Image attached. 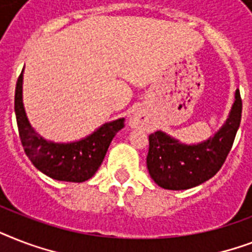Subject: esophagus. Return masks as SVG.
I'll return each instance as SVG.
<instances>
[{
	"instance_id": "esophagus-1",
	"label": "esophagus",
	"mask_w": 252,
	"mask_h": 252,
	"mask_svg": "<svg viewBox=\"0 0 252 252\" xmlns=\"http://www.w3.org/2000/svg\"><path fill=\"white\" fill-rule=\"evenodd\" d=\"M145 122H146L145 116H144L142 114H140V112H137V114H134L133 116L130 118L129 126H132V128H137V126H141Z\"/></svg>"
}]
</instances>
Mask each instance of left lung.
<instances>
[{
  "label": "left lung",
  "instance_id": "8db88e82",
  "mask_svg": "<svg viewBox=\"0 0 252 252\" xmlns=\"http://www.w3.org/2000/svg\"><path fill=\"white\" fill-rule=\"evenodd\" d=\"M241 116L242 100L237 89L226 122L205 141L183 144L163 130L150 134L146 166L152 179L159 187L172 191L189 189L211 179L230 152Z\"/></svg>",
  "mask_w": 252,
  "mask_h": 252
}]
</instances>
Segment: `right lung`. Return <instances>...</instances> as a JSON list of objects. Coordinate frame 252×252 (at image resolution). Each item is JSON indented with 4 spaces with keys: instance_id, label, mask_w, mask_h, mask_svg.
I'll return each mask as SVG.
<instances>
[{
    "instance_id": "1",
    "label": "right lung",
    "mask_w": 252,
    "mask_h": 252,
    "mask_svg": "<svg viewBox=\"0 0 252 252\" xmlns=\"http://www.w3.org/2000/svg\"><path fill=\"white\" fill-rule=\"evenodd\" d=\"M14 110L25 153L32 165L49 178L82 183L94 176L112 138L124 126V118L104 123L86 137L72 142H56L37 133L30 124L23 104V70L15 87Z\"/></svg>"
}]
</instances>
